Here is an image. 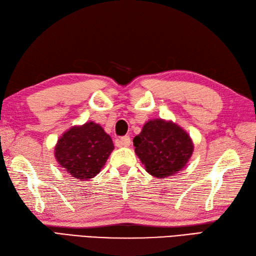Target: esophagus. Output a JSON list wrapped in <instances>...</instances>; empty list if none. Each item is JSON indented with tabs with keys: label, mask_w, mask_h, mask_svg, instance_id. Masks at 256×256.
<instances>
[{
	"label": "esophagus",
	"mask_w": 256,
	"mask_h": 256,
	"mask_svg": "<svg viewBox=\"0 0 256 256\" xmlns=\"http://www.w3.org/2000/svg\"><path fill=\"white\" fill-rule=\"evenodd\" d=\"M116 142L118 147H128L130 145V136H123V138L116 140Z\"/></svg>",
	"instance_id": "1"
}]
</instances>
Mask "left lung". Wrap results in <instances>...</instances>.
<instances>
[{
	"label": "left lung",
	"instance_id": "8db88e82",
	"mask_svg": "<svg viewBox=\"0 0 256 256\" xmlns=\"http://www.w3.org/2000/svg\"><path fill=\"white\" fill-rule=\"evenodd\" d=\"M135 154L150 176L166 179L181 171L192 157L191 136L180 126L164 118L147 121L133 140Z\"/></svg>",
	"mask_w": 256,
	"mask_h": 256
}]
</instances>
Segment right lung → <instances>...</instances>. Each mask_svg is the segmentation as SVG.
Here are the masks:
<instances>
[{
    "instance_id": "right-lung-1",
    "label": "right lung",
    "mask_w": 256,
    "mask_h": 256,
    "mask_svg": "<svg viewBox=\"0 0 256 256\" xmlns=\"http://www.w3.org/2000/svg\"><path fill=\"white\" fill-rule=\"evenodd\" d=\"M114 150L110 135L92 121L64 132L54 147V157L64 171L80 181L96 176Z\"/></svg>"
}]
</instances>
